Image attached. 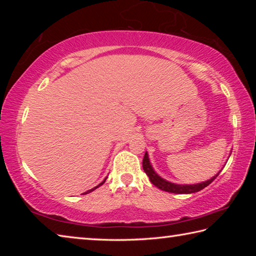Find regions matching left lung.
Listing matches in <instances>:
<instances>
[{"mask_svg": "<svg viewBox=\"0 0 256 256\" xmlns=\"http://www.w3.org/2000/svg\"><path fill=\"white\" fill-rule=\"evenodd\" d=\"M142 167H144V170L146 174L149 176L150 182L154 186H157L158 188L162 190H166V192L176 193V194H190V193L198 192V190H203L204 188H206L208 185L211 184L212 182L216 180V177L219 175V172H218V174H216L214 177H212L211 180L203 182V183H200V184H196V185H178V184L170 183V182L164 180L162 178V177L156 174L154 170H152V167H151L149 158H148V154L146 152L144 154V162H142Z\"/></svg>", "mask_w": 256, "mask_h": 256, "instance_id": "8db88e82", "label": "left lung"}]
</instances>
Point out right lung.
<instances>
[{"label": "right lung", "mask_w": 256, "mask_h": 256, "mask_svg": "<svg viewBox=\"0 0 256 256\" xmlns=\"http://www.w3.org/2000/svg\"><path fill=\"white\" fill-rule=\"evenodd\" d=\"M105 180H104V182H102V183H100V184H99V185H97V186H96V188H92V190H86V193H84V194H86V193H90V192H92V190H96L97 188H99V186H100V185H102L104 183H105Z\"/></svg>", "instance_id": "obj_1"}]
</instances>
